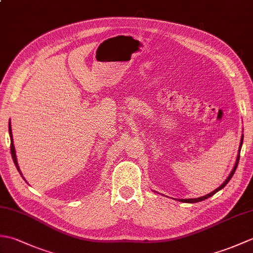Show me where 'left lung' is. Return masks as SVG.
<instances>
[{
    "mask_svg": "<svg viewBox=\"0 0 253 253\" xmlns=\"http://www.w3.org/2000/svg\"><path fill=\"white\" fill-rule=\"evenodd\" d=\"M243 141H244V136L241 137V142H240V148H241V146H243ZM238 162H239V155H238V158H237V161H236V164H235V166H234V169H233V170H232V173L229 174V176L227 177V179L225 180L223 184L219 186L217 189H215L214 190L213 192H211V193H209V195H207V196H204V197H200V198H196V199H180V201L181 202H187V203H196V202H199V201H202V200H206V199H208V198H210L211 196H213V195H215V193L218 191V190H221L222 188H224L225 186L227 185V182L230 180V178H232L233 177V175L235 174V170H236V169H237V166H238Z\"/></svg>",
    "mask_w": 253,
    "mask_h": 253,
    "instance_id": "left-lung-1",
    "label": "left lung"
}]
</instances>
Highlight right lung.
Returning <instances> with one entry per match:
<instances>
[{"mask_svg": "<svg viewBox=\"0 0 253 253\" xmlns=\"http://www.w3.org/2000/svg\"><path fill=\"white\" fill-rule=\"evenodd\" d=\"M8 131H9V137H10V153H12V158H13V161L15 163V166L17 168L18 171L21 175V171L19 169V166H18V163H17V159H16V153H15V148H14V143H13V138H12V129H10V123L8 124Z\"/></svg>", "mask_w": 253, "mask_h": 253, "instance_id": "add662e5", "label": "right lung"}]
</instances>
